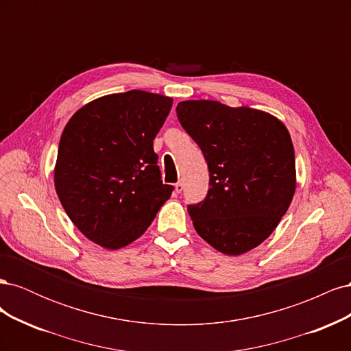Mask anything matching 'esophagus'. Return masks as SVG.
<instances>
[{"label":"esophagus","instance_id":"obj_1","mask_svg":"<svg viewBox=\"0 0 351 351\" xmlns=\"http://www.w3.org/2000/svg\"><path fill=\"white\" fill-rule=\"evenodd\" d=\"M184 190V184H183V182H178V183H176V192L177 193H182Z\"/></svg>","mask_w":351,"mask_h":351}]
</instances>
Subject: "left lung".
Here are the masks:
<instances>
[{
	"label": "left lung",
	"instance_id": "8db88e82",
	"mask_svg": "<svg viewBox=\"0 0 351 351\" xmlns=\"http://www.w3.org/2000/svg\"><path fill=\"white\" fill-rule=\"evenodd\" d=\"M176 111L209 169L205 200L187 206L197 234L232 256L259 246L294 196L289 130L271 114L218 101H183Z\"/></svg>",
	"mask_w": 351,
	"mask_h": 351
}]
</instances>
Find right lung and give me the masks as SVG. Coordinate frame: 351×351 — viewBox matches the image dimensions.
Returning <instances> with one entry per match:
<instances>
[{
    "label": "right lung",
    "instance_id": "right-lung-1",
    "mask_svg": "<svg viewBox=\"0 0 351 351\" xmlns=\"http://www.w3.org/2000/svg\"><path fill=\"white\" fill-rule=\"evenodd\" d=\"M171 105L145 90L107 95L82 107L61 134L57 195L73 224L105 249L139 239L173 193L154 152Z\"/></svg>",
    "mask_w": 351,
    "mask_h": 351
}]
</instances>
